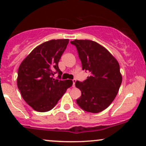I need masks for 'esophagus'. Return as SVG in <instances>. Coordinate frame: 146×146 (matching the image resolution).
Listing matches in <instances>:
<instances>
[{
    "mask_svg": "<svg viewBox=\"0 0 146 146\" xmlns=\"http://www.w3.org/2000/svg\"><path fill=\"white\" fill-rule=\"evenodd\" d=\"M76 79H73V88L75 87V83H76Z\"/></svg>",
    "mask_w": 146,
    "mask_h": 146,
    "instance_id": "1",
    "label": "esophagus"
}]
</instances>
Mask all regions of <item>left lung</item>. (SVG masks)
<instances>
[{"instance_id": "left-lung-1", "label": "left lung", "mask_w": 146, "mask_h": 146, "mask_svg": "<svg viewBox=\"0 0 146 146\" xmlns=\"http://www.w3.org/2000/svg\"><path fill=\"white\" fill-rule=\"evenodd\" d=\"M70 43L77 48L82 70L90 73L83 82H76V88L81 91V96L76 102L84 111L100 112L112 102L121 84L118 61L94 41L75 39Z\"/></svg>"}]
</instances>
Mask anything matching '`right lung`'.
Masks as SVG:
<instances>
[{"label": "right lung", "mask_w": 146, "mask_h": 146, "mask_svg": "<svg viewBox=\"0 0 146 146\" xmlns=\"http://www.w3.org/2000/svg\"><path fill=\"white\" fill-rule=\"evenodd\" d=\"M68 42L64 39L44 42L34 48L19 67L17 88L24 100L35 111L51 110L73 85L71 80L54 78L56 73L61 78L58 61Z\"/></svg>", "instance_id": "1"}]
</instances>
